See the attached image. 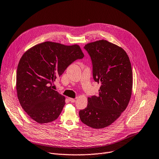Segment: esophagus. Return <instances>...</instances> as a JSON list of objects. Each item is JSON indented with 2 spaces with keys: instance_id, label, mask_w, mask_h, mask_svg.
<instances>
[{
  "instance_id": "34e87169",
  "label": "esophagus",
  "mask_w": 159,
  "mask_h": 159,
  "mask_svg": "<svg viewBox=\"0 0 159 159\" xmlns=\"http://www.w3.org/2000/svg\"><path fill=\"white\" fill-rule=\"evenodd\" d=\"M69 100L70 102H71V103H74L75 102V99L74 98H69Z\"/></svg>"
}]
</instances>
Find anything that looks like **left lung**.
<instances>
[{"label": "left lung", "instance_id": "left-lung-1", "mask_svg": "<svg viewBox=\"0 0 159 159\" xmlns=\"http://www.w3.org/2000/svg\"><path fill=\"white\" fill-rule=\"evenodd\" d=\"M91 56L94 80L100 84L99 94L88 98L80 110V120L93 129L105 128L116 120L127 108L133 90V71L126 52L106 40L84 46Z\"/></svg>", "mask_w": 159, "mask_h": 159}]
</instances>
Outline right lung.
I'll return each instance as SVG.
<instances>
[{
	"mask_svg": "<svg viewBox=\"0 0 159 159\" xmlns=\"http://www.w3.org/2000/svg\"><path fill=\"white\" fill-rule=\"evenodd\" d=\"M84 56L78 44L51 41L37 44L23 54L17 68L16 92L21 107L31 119L39 124L57 119L65 97L52 89V84L71 63Z\"/></svg>",
	"mask_w": 159,
	"mask_h": 159,
	"instance_id": "obj_1",
	"label": "right lung"
}]
</instances>
